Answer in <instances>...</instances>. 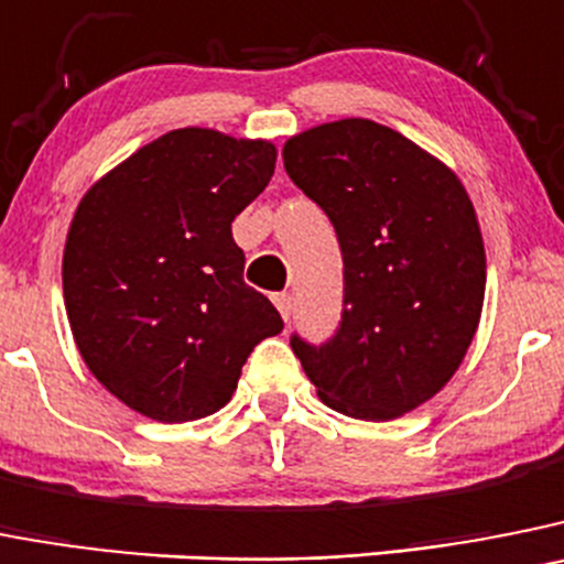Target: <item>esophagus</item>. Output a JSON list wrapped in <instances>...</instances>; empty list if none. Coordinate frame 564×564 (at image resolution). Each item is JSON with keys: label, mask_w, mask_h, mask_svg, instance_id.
Wrapping results in <instances>:
<instances>
[{"label": "esophagus", "mask_w": 564, "mask_h": 564, "mask_svg": "<svg viewBox=\"0 0 564 564\" xmlns=\"http://www.w3.org/2000/svg\"><path fill=\"white\" fill-rule=\"evenodd\" d=\"M273 304H276V310L282 313V318H291L293 313V296L291 293H273Z\"/></svg>", "instance_id": "esophagus-1"}]
</instances>
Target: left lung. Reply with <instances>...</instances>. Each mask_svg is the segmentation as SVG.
Returning <instances> with one entry per match:
<instances>
[{"label": "left lung", "mask_w": 564, "mask_h": 564, "mask_svg": "<svg viewBox=\"0 0 564 564\" xmlns=\"http://www.w3.org/2000/svg\"><path fill=\"white\" fill-rule=\"evenodd\" d=\"M291 181L327 212L344 257V313L327 344L291 335L324 405L389 422L456 375L481 322L487 254L451 167L371 120L288 139Z\"/></svg>", "instance_id": "1"}]
</instances>
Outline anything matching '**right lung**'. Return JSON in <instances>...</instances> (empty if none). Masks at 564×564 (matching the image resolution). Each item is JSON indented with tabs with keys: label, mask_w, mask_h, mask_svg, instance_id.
Here are the masks:
<instances>
[{
	"label": "right lung",
	"mask_w": 564,
	"mask_h": 564,
	"mask_svg": "<svg viewBox=\"0 0 564 564\" xmlns=\"http://www.w3.org/2000/svg\"><path fill=\"white\" fill-rule=\"evenodd\" d=\"M276 148L178 128L102 175L77 204L64 302L91 375L156 422H193L231 400L282 316L242 282L231 220L273 175Z\"/></svg>",
	"instance_id": "1"
}]
</instances>
